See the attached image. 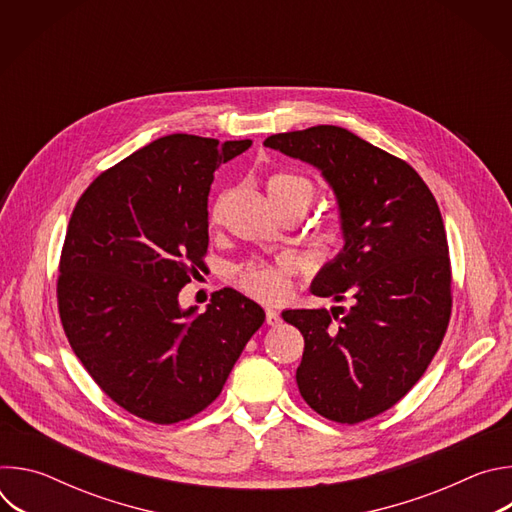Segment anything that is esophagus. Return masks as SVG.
<instances>
[{
  "label": "esophagus",
  "mask_w": 512,
  "mask_h": 512,
  "mask_svg": "<svg viewBox=\"0 0 512 512\" xmlns=\"http://www.w3.org/2000/svg\"><path fill=\"white\" fill-rule=\"evenodd\" d=\"M265 318H267V324H269V326H279V324H281L279 312H275V310H271V308L265 310Z\"/></svg>",
  "instance_id": "esophagus-1"
}]
</instances>
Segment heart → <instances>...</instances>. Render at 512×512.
I'll use <instances>...</instances> for the list:
<instances>
[{
  "instance_id": "1",
  "label": "heart",
  "mask_w": 512,
  "mask_h": 512,
  "mask_svg": "<svg viewBox=\"0 0 512 512\" xmlns=\"http://www.w3.org/2000/svg\"><path fill=\"white\" fill-rule=\"evenodd\" d=\"M267 192L271 200H306L312 204L314 186L308 178L291 172H277L267 180ZM218 212V204L212 208V218ZM291 265L287 261L279 263H253L237 271L239 285L249 296L261 302H279L289 294Z\"/></svg>"
}]
</instances>
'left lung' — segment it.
I'll return each instance as SVG.
<instances>
[{"label": "left lung", "mask_w": 512, "mask_h": 512, "mask_svg": "<svg viewBox=\"0 0 512 512\" xmlns=\"http://www.w3.org/2000/svg\"><path fill=\"white\" fill-rule=\"evenodd\" d=\"M263 145L322 174L344 241L310 291L350 306L281 312L306 342L298 389L326 419H371L407 395L446 334L452 277L442 212L407 162L344 127L277 133Z\"/></svg>", "instance_id": "left-lung-1"}]
</instances>
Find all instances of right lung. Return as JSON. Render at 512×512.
<instances>
[{
    "label": "right lung",
    "instance_id": "1",
    "mask_svg": "<svg viewBox=\"0 0 512 512\" xmlns=\"http://www.w3.org/2000/svg\"><path fill=\"white\" fill-rule=\"evenodd\" d=\"M251 143L160 137L103 172L72 210L60 320L95 383L141 419L168 425L208 407L265 320L233 287L204 314L178 300L204 265L214 170Z\"/></svg>",
    "mask_w": 512,
    "mask_h": 512
}]
</instances>
